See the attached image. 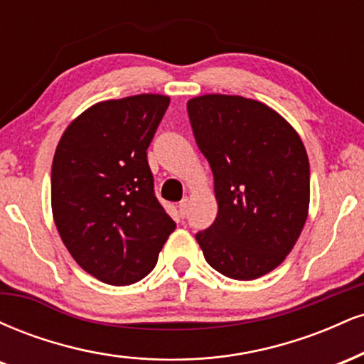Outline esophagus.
<instances>
[{"label":"esophagus","instance_id":"obj_1","mask_svg":"<svg viewBox=\"0 0 364 364\" xmlns=\"http://www.w3.org/2000/svg\"><path fill=\"white\" fill-rule=\"evenodd\" d=\"M188 205H190V200H188V198L181 200V202H179V205H178L179 215H181V217H185V215H186V212H188Z\"/></svg>","mask_w":364,"mask_h":364}]
</instances>
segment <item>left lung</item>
<instances>
[{
    "label": "left lung",
    "mask_w": 364,
    "mask_h": 364,
    "mask_svg": "<svg viewBox=\"0 0 364 364\" xmlns=\"http://www.w3.org/2000/svg\"><path fill=\"white\" fill-rule=\"evenodd\" d=\"M214 174L217 217L196 235L212 269L253 281L286 260L310 207V162L298 132L267 104L205 94L186 104Z\"/></svg>",
    "instance_id": "1"
}]
</instances>
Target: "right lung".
Returning a JSON list of instances; mask_svg holds the SVG:
<instances>
[{
	"mask_svg": "<svg viewBox=\"0 0 364 364\" xmlns=\"http://www.w3.org/2000/svg\"><path fill=\"white\" fill-rule=\"evenodd\" d=\"M168 106L161 94L94 104L68 124L54 152L58 232L73 260L111 286L144 279L176 228L154 195L147 161Z\"/></svg>",
	"mask_w": 364,
	"mask_h": 364,
	"instance_id": "add662e5",
	"label": "right lung"
}]
</instances>
